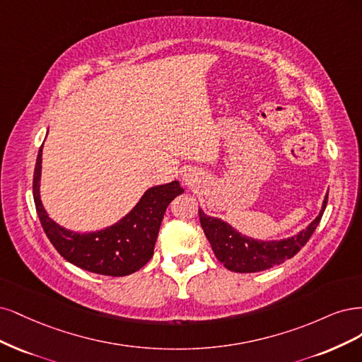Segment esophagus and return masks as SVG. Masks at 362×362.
I'll return each instance as SVG.
<instances>
[{
	"instance_id": "34e87169",
	"label": "esophagus",
	"mask_w": 362,
	"mask_h": 362,
	"mask_svg": "<svg viewBox=\"0 0 362 362\" xmlns=\"http://www.w3.org/2000/svg\"><path fill=\"white\" fill-rule=\"evenodd\" d=\"M192 176H194V174H185V177H183V180H186V182H191L192 180Z\"/></svg>"
}]
</instances>
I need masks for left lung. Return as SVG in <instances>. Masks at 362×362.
I'll return each instance as SVG.
<instances>
[{
	"label": "left lung",
	"mask_w": 362,
	"mask_h": 362,
	"mask_svg": "<svg viewBox=\"0 0 362 362\" xmlns=\"http://www.w3.org/2000/svg\"><path fill=\"white\" fill-rule=\"evenodd\" d=\"M328 203V194L325 195L319 215L314 218L307 228L300 230L298 235L279 239V240H260L248 238L231 227L224 219L209 216L202 209L200 223L204 230L207 240L211 242L216 259L223 263L228 271L248 274L260 272L269 267L284 263L291 259L308 242L311 235L319 226L322 215Z\"/></svg>",
	"instance_id": "8db88e82"
}]
</instances>
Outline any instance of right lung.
Wrapping results in <instances>:
<instances>
[{
    "instance_id": "add662e5",
    "label": "right lung",
    "mask_w": 362,
    "mask_h": 362,
    "mask_svg": "<svg viewBox=\"0 0 362 362\" xmlns=\"http://www.w3.org/2000/svg\"><path fill=\"white\" fill-rule=\"evenodd\" d=\"M42 150L34 167L33 197L46 236L72 264L93 274L124 276L136 272L151 259L162 218L168 204L183 192L179 180L148 188L139 202L117 223L96 231L79 233L57 224L40 198Z\"/></svg>"
}]
</instances>
